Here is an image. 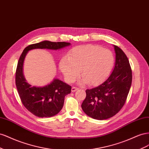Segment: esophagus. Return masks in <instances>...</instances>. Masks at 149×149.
I'll list each match as a JSON object with an SVG mask.
<instances>
[{
	"mask_svg": "<svg viewBox=\"0 0 149 149\" xmlns=\"http://www.w3.org/2000/svg\"><path fill=\"white\" fill-rule=\"evenodd\" d=\"M77 90H78V88L77 87H72V92H74L76 91H77Z\"/></svg>",
	"mask_w": 149,
	"mask_h": 149,
	"instance_id": "esophagus-1",
	"label": "esophagus"
}]
</instances>
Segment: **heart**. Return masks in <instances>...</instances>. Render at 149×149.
Instances as JSON below:
<instances>
[{"label": "heart", "mask_w": 149, "mask_h": 149, "mask_svg": "<svg viewBox=\"0 0 149 149\" xmlns=\"http://www.w3.org/2000/svg\"><path fill=\"white\" fill-rule=\"evenodd\" d=\"M114 61L113 54L108 49L92 45H80L70 50L68 57L61 59L59 68L68 82H74L81 70L83 82L95 86L108 77Z\"/></svg>", "instance_id": "heart-1"}]
</instances>
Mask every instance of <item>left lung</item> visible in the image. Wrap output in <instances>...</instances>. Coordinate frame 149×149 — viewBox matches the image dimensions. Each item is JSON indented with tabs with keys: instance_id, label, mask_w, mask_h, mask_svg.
Returning a JSON list of instances; mask_svg holds the SVG:
<instances>
[{
	"instance_id": "8db88e82",
	"label": "left lung",
	"mask_w": 149,
	"mask_h": 149,
	"mask_svg": "<svg viewBox=\"0 0 149 149\" xmlns=\"http://www.w3.org/2000/svg\"><path fill=\"white\" fill-rule=\"evenodd\" d=\"M116 64L108 79L99 86L87 89L82 104L83 111L97 120L113 117L125 104L132 80L128 58L122 50L113 45Z\"/></svg>"
}]
</instances>
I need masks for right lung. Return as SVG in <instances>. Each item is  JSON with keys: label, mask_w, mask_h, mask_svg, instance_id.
<instances>
[{"label": "right lung", "mask_w": 149, "mask_h": 149, "mask_svg": "<svg viewBox=\"0 0 149 149\" xmlns=\"http://www.w3.org/2000/svg\"><path fill=\"white\" fill-rule=\"evenodd\" d=\"M70 45L65 42H53L44 40L27 46L23 50L18 61L15 73V84L22 103L29 112L39 117H50L62 110L65 95L71 92V86L58 79L43 87L32 86L23 73L25 56L33 49L59 50Z\"/></svg>", "instance_id": "obj_1"}]
</instances>
